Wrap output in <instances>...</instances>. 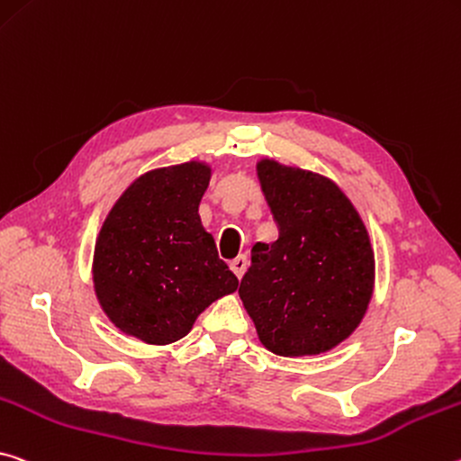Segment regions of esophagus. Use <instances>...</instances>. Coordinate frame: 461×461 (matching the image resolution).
I'll use <instances>...</instances> for the list:
<instances>
[{
	"label": "esophagus",
	"mask_w": 461,
	"mask_h": 461,
	"mask_svg": "<svg viewBox=\"0 0 461 461\" xmlns=\"http://www.w3.org/2000/svg\"><path fill=\"white\" fill-rule=\"evenodd\" d=\"M230 268L233 270V275H236L238 279H242L244 273H246V268H248V258L244 257V254H240V257H236V258L230 262Z\"/></svg>",
	"instance_id": "34e87169"
}]
</instances>
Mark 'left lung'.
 Here are the masks:
<instances>
[{
    "label": "left lung",
    "instance_id": "obj_1",
    "mask_svg": "<svg viewBox=\"0 0 461 461\" xmlns=\"http://www.w3.org/2000/svg\"><path fill=\"white\" fill-rule=\"evenodd\" d=\"M257 172L279 238L252 248L240 297L275 355L326 353L355 332L374 295L369 233L322 174L275 159H260Z\"/></svg>",
    "mask_w": 461,
    "mask_h": 461
}]
</instances>
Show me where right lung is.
<instances>
[{
  "instance_id": "1",
  "label": "right lung",
  "mask_w": 461,
  "mask_h": 461,
  "mask_svg": "<svg viewBox=\"0 0 461 461\" xmlns=\"http://www.w3.org/2000/svg\"><path fill=\"white\" fill-rule=\"evenodd\" d=\"M211 166L186 162L145 172L114 203L94 248V291L121 332L170 345L215 299L238 289L204 231L199 203Z\"/></svg>"
}]
</instances>
